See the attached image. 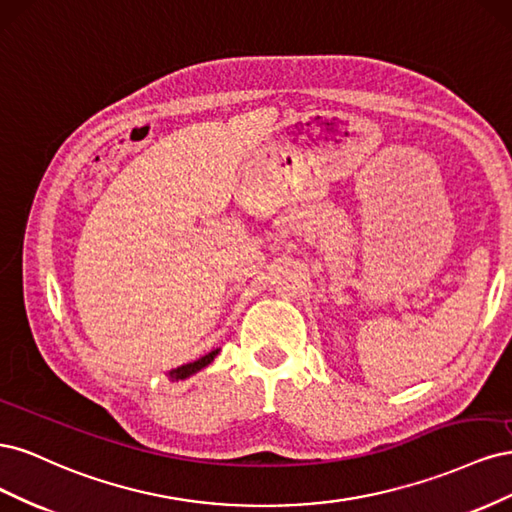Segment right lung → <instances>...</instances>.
I'll return each mask as SVG.
<instances>
[{
	"instance_id": "right-lung-1",
	"label": "right lung",
	"mask_w": 512,
	"mask_h": 512,
	"mask_svg": "<svg viewBox=\"0 0 512 512\" xmlns=\"http://www.w3.org/2000/svg\"><path fill=\"white\" fill-rule=\"evenodd\" d=\"M218 352H220V350H211L209 354L200 356V359L194 361V363H185V365H181V367H177V369H173V371H168V378H170V380H185V378H190L192 374H196V371L207 367V365L215 359V356H218Z\"/></svg>"
}]
</instances>
